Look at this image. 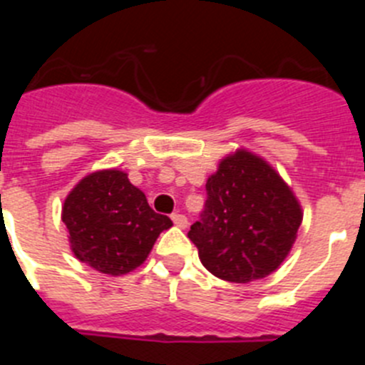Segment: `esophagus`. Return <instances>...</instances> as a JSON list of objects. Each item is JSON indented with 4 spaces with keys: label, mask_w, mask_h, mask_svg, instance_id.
Segmentation results:
<instances>
[{
    "label": "esophagus",
    "mask_w": 365,
    "mask_h": 365,
    "mask_svg": "<svg viewBox=\"0 0 365 365\" xmlns=\"http://www.w3.org/2000/svg\"><path fill=\"white\" fill-rule=\"evenodd\" d=\"M172 219H173V222H175V227H179V228L188 227V219H186V215L179 214V212H177V214H173Z\"/></svg>",
    "instance_id": "esophagus-1"
}]
</instances>
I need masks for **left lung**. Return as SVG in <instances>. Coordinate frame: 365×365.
<instances>
[{
  "instance_id": "obj_1",
  "label": "left lung",
  "mask_w": 365,
  "mask_h": 365,
  "mask_svg": "<svg viewBox=\"0 0 365 365\" xmlns=\"http://www.w3.org/2000/svg\"><path fill=\"white\" fill-rule=\"evenodd\" d=\"M206 193L202 219L188 232L205 269L232 283L278 270L298 237L303 210L272 164L237 148L219 160Z\"/></svg>"
}]
</instances>
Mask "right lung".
<instances>
[{"label": "right lung", "instance_id": "right-lung-1", "mask_svg": "<svg viewBox=\"0 0 365 365\" xmlns=\"http://www.w3.org/2000/svg\"><path fill=\"white\" fill-rule=\"evenodd\" d=\"M62 221L74 257L108 276L138 269L160 232L173 227L118 168L82 177L63 201Z\"/></svg>", "mask_w": 365, "mask_h": 365}]
</instances>
